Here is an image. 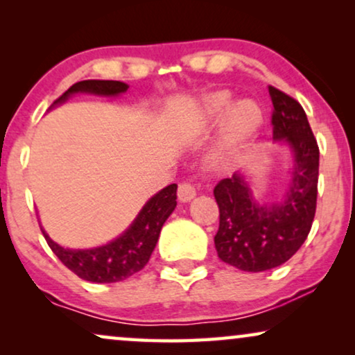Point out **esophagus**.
<instances>
[{
    "mask_svg": "<svg viewBox=\"0 0 355 355\" xmlns=\"http://www.w3.org/2000/svg\"><path fill=\"white\" fill-rule=\"evenodd\" d=\"M196 197V187L191 182H181L178 189V198L181 202H189Z\"/></svg>",
    "mask_w": 355,
    "mask_h": 355,
    "instance_id": "obj_1",
    "label": "esophagus"
}]
</instances>
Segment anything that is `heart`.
<instances>
[{"label":"heart","instance_id":"b5f03b06","mask_svg":"<svg viewBox=\"0 0 355 355\" xmlns=\"http://www.w3.org/2000/svg\"><path fill=\"white\" fill-rule=\"evenodd\" d=\"M231 106V95L227 92H216L210 95L205 101L207 113L211 118H218ZM261 119L260 108L254 101L242 100L236 103L227 116V139L231 144H237L239 140L249 137L254 130L259 128Z\"/></svg>","mask_w":355,"mask_h":355}]
</instances>
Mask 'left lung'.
Listing matches in <instances>:
<instances>
[{
  "mask_svg": "<svg viewBox=\"0 0 355 355\" xmlns=\"http://www.w3.org/2000/svg\"><path fill=\"white\" fill-rule=\"evenodd\" d=\"M273 103V137L294 152L289 191L279 202L260 205L241 174L221 179L213 189L220 208L215 236L218 257L242 271H265L283 265L307 239L317 210L320 150L307 114L297 100L268 85Z\"/></svg>",
  "mask_w": 355,
  "mask_h": 355,
  "instance_id": "obj_1",
  "label": "left lung"
}]
</instances>
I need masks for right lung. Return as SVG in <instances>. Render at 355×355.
Masks as SVG:
<instances>
[{
  "label": "right lung",
  "instance_id": "obj_1",
  "mask_svg": "<svg viewBox=\"0 0 355 355\" xmlns=\"http://www.w3.org/2000/svg\"><path fill=\"white\" fill-rule=\"evenodd\" d=\"M128 90V85L119 80H82L69 87L55 103H61L77 92L96 95H118ZM176 184L164 187L157 196L145 203L142 211L135 218L128 231L110 244L89 250L62 249L53 242L43 227L46 244L72 273L92 283H118L130 278L148 263L150 255L157 245L159 231L176 208Z\"/></svg>",
  "mask_w": 355,
  "mask_h": 355
}]
</instances>
